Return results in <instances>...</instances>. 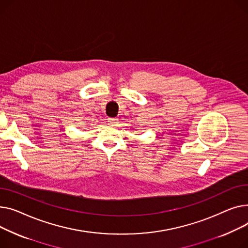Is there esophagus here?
<instances>
[{
    "mask_svg": "<svg viewBox=\"0 0 248 248\" xmlns=\"http://www.w3.org/2000/svg\"><path fill=\"white\" fill-rule=\"evenodd\" d=\"M116 123H117V119H113V118L108 119V124L109 125H115Z\"/></svg>",
    "mask_w": 248,
    "mask_h": 248,
    "instance_id": "obj_1",
    "label": "esophagus"
}]
</instances>
